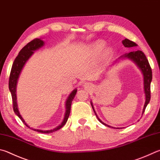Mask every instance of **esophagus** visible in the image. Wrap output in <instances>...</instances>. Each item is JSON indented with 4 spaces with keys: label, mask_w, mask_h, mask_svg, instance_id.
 I'll return each mask as SVG.
<instances>
[{
    "label": "esophagus",
    "mask_w": 160,
    "mask_h": 160,
    "mask_svg": "<svg viewBox=\"0 0 160 160\" xmlns=\"http://www.w3.org/2000/svg\"><path fill=\"white\" fill-rule=\"evenodd\" d=\"M88 85H89V84H88V82H86V83L85 84V87H88Z\"/></svg>",
    "instance_id": "obj_1"
}]
</instances>
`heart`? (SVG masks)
Here are the masks:
<instances>
[{
    "mask_svg": "<svg viewBox=\"0 0 160 160\" xmlns=\"http://www.w3.org/2000/svg\"><path fill=\"white\" fill-rule=\"evenodd\" d=\"M106 45V42L103 40H97L94 42H93L92 44L89 46V51L90 55L92 57H96L100 53V52L103 50ZM112 53V50L110 48H106L102 52V57L103 58L108 57Z\"/></svg>",
    "mask_w": 160,
    "mask_h": 160,
    "instance_id": "obj_1",
    "label": "heart"
}]
</instances>
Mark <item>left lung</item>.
<instances>
[{"mask_svg":"<svg viewBox=\"0 0 160 160\" xmlns=\"http://www.w3.org/2000/svg\"><path fill=\"white\" fill-rule=\"evenodd\" d=\"M122 44L125 48H132V47H136L137 45L136 44L135 42L133 41H131L129 39H124L122 40ZM120 58L122 59H129L132 60L133 62H134L136 65L138 66V67L141 69L142 73L143 75V85H144V92L145 94H146V102L144 104V107L143 109V114L146 110V108L148 104L150 102V83L151 81H152V69H151L150 66L149 64L148 60L147 59L146 55L141 50H137V51H133L129 53L124 54L123 56L120 57ZM91 105L93 110H94V112L95 113L96 116L101 123L106 126H108V127H111L110 126L108 125V124H105L99 118H98V116L96 113L95 110L94 109V106H93V104L91 101ZM112 128L115 129V127H112Z\"/></svg>","mask_w":160,"mask_h":160,"instance_id":"left-lung-1","label":"left lung"}]
</instances>
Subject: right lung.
Here are the masks:
<instances>
[{
  "mask_svg": "<svg viewBox=\"0 0 160 160\" xmlns=\"http://www.w3.org/2000/svg\"><path fill=\"white\" fill-rule=\"evenodd\" d=\"M45 42L43 40L40 38H35L34 40H32L30 42H28L27 45H25L24 48H23L20 52H19V54L17 55L16 59H14L12 66V69L10 71V79H9V89L11 92L12 95V103H13V110L14 112H15V114L18 116V117L21 119V120L23 122L26 126L28 127V128L33 129L36 132H40V133H52L54 132H56V131L60 129L62 127H63V125L66 123V122L68 120V118L69 117V115H70L71 112V103L73 98L75 97V94H76L77 89H75L72 91L70 95L68 96L67 100L66 101V112H65V116L64 119H63V122L62 124H60L59 126H58L56 128L52 130H40V129H33L30 127L28 124L25 122L24 119L20 115V113L18 110V106H17V96H16V88H17V80H18L19 76L20 75V72H21L23 67L25 65L26 62H27V60L29 59L32 54H33V51L38 50L39 48H42L43 45H44Z\"/></svg>",
  "mask_w": 160,
  "mask_h": 160,
  "instance_id": "1",
  "label": "right lung"
}]
</instances>
